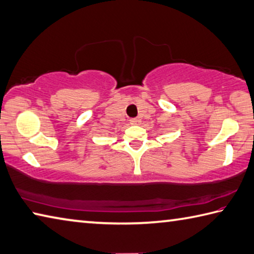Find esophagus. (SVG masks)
<instances>
[{"label":"esophagus","instance_id":"esophagus-1","mask_svg":"<svg viewBox=\"0 0 254 254\" xmlns=\"http://www.w3.org/2000/svg\"><path fill=\"white\" fill-rule=\"evenodd\" d=\"M141 120L139 118H133L130 120V123L132 124V126H136V124H140Z\"/></svg>","mask_w":254,"mask_h":254}]
</instances>
